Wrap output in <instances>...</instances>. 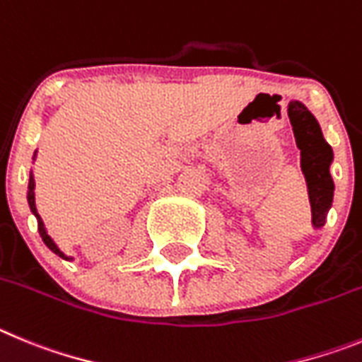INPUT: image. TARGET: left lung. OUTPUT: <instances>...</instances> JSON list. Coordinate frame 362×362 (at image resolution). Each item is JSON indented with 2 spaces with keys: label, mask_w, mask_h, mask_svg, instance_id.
<instances>
[{
  "label": "left lung",
  "mask_w": 362,
  "mask_h": 362,
  "mask_svg": "<svg viewBox=\"0 0 362 362\" xmlns=\"http://www.w3.org/2000/svg\"><path fill=\"white\" fill-rule=\"evenodd\" d=\"M288 117L294 126L298 148L301 149V168L308 182L314 226L319 227L325 223V216L334 200V182L328 171L332 149L323 139L317 120L301 103L294 100L288 104Z\"/></svg>",
  "instance_id": "8db88e82"
}]
</instances>
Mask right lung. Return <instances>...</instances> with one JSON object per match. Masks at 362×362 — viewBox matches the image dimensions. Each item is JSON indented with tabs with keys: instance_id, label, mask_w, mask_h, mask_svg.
<instances>
[{
	"instance_id": "add662e5",
	"label": "right lung",
	"mask_w": 362,
	"mask_h": 362,
	"mask_svg": "<svg viewBox=\"0 0 362 362\" xmlns=\"http://www.w3.org/2000/svg\"><path fill=\"white\" fill-rule=\"evenodd\" d=\"M34 189H35L34 178L30 177V185H28V204H30V209L34 211V214H35V216H37V221H39V234H41V238H43V242L47 243V247H48V249L52 250V252L59 254L61 258H66V256H64V254L61 252V250L57 249V247H55V243L52 242V240H50V236H48V234H47V230H45L43 220H41V216H39V214H37V211H35V204H34Z\"/></svg>"
}]
</instances>
